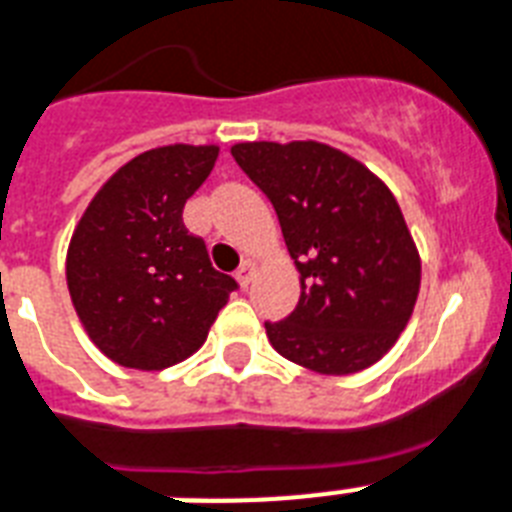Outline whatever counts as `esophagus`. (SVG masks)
I'll use <instances>...</instances> for the list:
<instances>
[{"instance_id":"esophagus-1","label":"esophagus","mask_w":512,"mask_h":512,"mask_svg":"<svg viewBox=\"0 0 512 512\" xmlns=\"http://www.w3.org/2000/svg\"><path fill=\"white\" fill-rule=\"evenodd\" d=\"M255 270H257L255 260H244L242 268L236 270V281H239L242 286H249L252 284V278H255Z\"/></svg>"}]
</instances>
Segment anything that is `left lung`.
<instances>
[{
    "label": "left lung",
    "instance_id": "1",
    "mask_svg": "<svg viewBox=\"0 0 512 512\" xmlns=\"http://www.w3.org/2000/svg\"><path fill=\"white\" fill-rule=\"evenodd\" d=\"M231 155L270 199L299 270L294 313L265 323L273 350L326 376L371 368L421 289V257L389 186L321 141H244Z\"/></svg>",
    "mask_w": 512,
    "mask_h": 512
}]
</instances>
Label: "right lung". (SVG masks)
I'll use <instances>...</instances> for the list:
<instances>
[{"label": "right lung", "mask_w": 512, "mask_h": 512, "mask_svg": "<svg viewBox=\"0 0 512 512\" xmlns=\"http://www.w3.org/2000/svg\"><path fill=\"white\" fill-rule=\"evenodd\" d=\"M220 149L141 152L94 194L68 247V292L86 334L112 363L162 371L205 344L236 281L218 273L184 226L186 199Z\"/></svg>", "instance_id": "1"}]
</instances>
